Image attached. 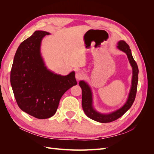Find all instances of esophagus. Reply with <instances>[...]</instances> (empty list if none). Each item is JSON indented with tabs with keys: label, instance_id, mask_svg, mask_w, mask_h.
<instances>
[{
	"label": "esophagus",
	"instance_id": "1",
	"mask_svg": "<svg viewBox=\"0 0 154 154\" xmlns=\"http://www.w3.org/2000/svg\"><path fill=\"white\" fill-rule=\"evenodd\" d=\"M83 73L81 72V71H78L76 72V74H75V77H76V79L77 80H80V79H82L83 78Z\"/></svg>",
	"mask_w": 154,
	"mask_h": 154
}]
</instances>
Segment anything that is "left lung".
<instances>
[{"mask_svg":"<svg viewBox=\"0 0 154 154\" xmlns=\"http://www.w3.org/2000/svg\"><path fill=\"white\" fill-rule=\"evenodd\" d=\"M117 45V48L127 54L129 63L132 69L131 87L127 100L122 106L109 113H102L97 111L93 105V94L90 85L84 80H80L79 82V85L82 88V108L83 111L87 117L100 123L112 122L122 117L132 106L136 98L139 73L137 65L132 57V51L129 45L124 40H119Z\"/></svg>","mask_w":154,"mask_h":154,"instance_id":"1","label":"left lung"}]
</instances>
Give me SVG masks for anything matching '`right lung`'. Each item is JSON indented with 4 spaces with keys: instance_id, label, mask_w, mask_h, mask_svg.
Returning a JSON list of instances; mask_svg holds the SVG:
<instances>
[{
    "instance_id": "right-lung-1",
    "label": "right lung",
    "mask_w": 154,
    "mask_h": 154,
    "mask_svg": "<svg viewBox=\"0 0 154 154\" xmlns=\"http://www.w3.org/2000/svg\"><path fill=\"white\" fill-rule=\"evenodd\" d=\"M49 32L35 31L16 51L10 82L19 108L38 119L56 113L63 94L77 84L74 71L66 76L51 71L41 53L42 41Z\"/></svg>"
}]
</instances>
